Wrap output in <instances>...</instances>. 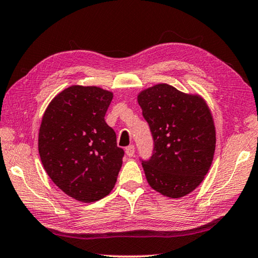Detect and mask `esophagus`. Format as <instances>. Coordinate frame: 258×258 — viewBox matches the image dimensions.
I'll return each instance as SVG.
<instances>
[{
	"label": "esophagus",
	"mask_w": 258,
	"mask_h": 258,
	"mask_svg": "<svg viewBox=\"0 0 258 258\" xmlns=\"http://www.w3.org/2000/svg\"><path fill=\"white\" fill-rule=\"evenodd\" d=\"M125 154H127V156L133 157L134 154H135V146L134 145L128 146V147L125 148Z\"/></svg>",
	"instance_id": "obj_1"
}]
</instances>
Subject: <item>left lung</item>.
<instances>
[{"label":"left lung","instance_id":"8db88e82","mask_svg":"<svg viewBox=\"0 0 258 258\" xmlns=\"http://www.w3.org/2000/svg\"><path fill=\"white\" fill-rule=\"evenodd\" d=\"M137 101L154 138V154L143 162L153 189L179 199L202 183L216 150L211 110L198 93L159 83L139 92Z\"/></svg>","mask_w":258,"mask_h":258}]
</instances>
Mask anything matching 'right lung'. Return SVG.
Masks as SVG:
<instances>
[{"mask_svg": "<svg viewBox=\"0 0 258 258\" xmlns=\"http://www.w3.org/2000/svg\"><path fill=\"white\" fill-rule=\"evenodd\" d=\"M113 93L99 86L72 85L48 104L38 135V150L51 181L76 201L108 196L122 166L123 150L104 115Z\"/></svg>", "mask_w": 258, "mask_h": 258, "instance_id": "add662e5", "label": "right lung"}]
</instances>
